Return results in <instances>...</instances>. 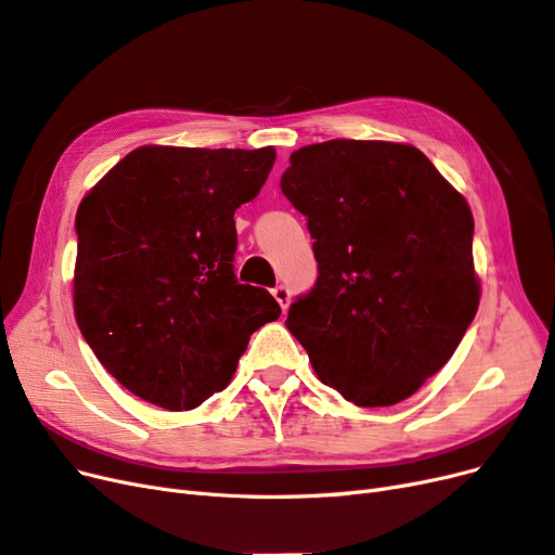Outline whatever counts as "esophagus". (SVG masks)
<instances>
[{"instance_id":"obj_1","label":"esophagus","mask_w":555,"mask_h":555,"mask_svg":"<svg viewBox=\"0 0 555 555\" xmlns=\"http://www.w3.org/2000/svg\"><path fill=\"white\" fill-rule=\"evenodd\" d=\"M272 295H274V299L279 301V307L285 311L291 307V291L285 288V285H276V288L272 291Z\"/></svg>"}]
</instances>
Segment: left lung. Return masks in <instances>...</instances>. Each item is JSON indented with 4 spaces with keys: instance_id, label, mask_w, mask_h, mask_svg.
Here are the masks:
<instances>
[{
    "instance_id": "obj_1",
    "label": "left lung",
    "mask_w": 555,
    "mask_h": 555,
    "mask_svg": "<svg viewBox=\"0 0 555 555\" xmlns=\"http://www.w3.org/2000/svg\"><path fill=\"white\" fill-rule=\"evenodd\" d=\"M281 189L309 219L318 260L315 288L285 327L346 401L413 397L479 307L468 201L417 147L389 140L301 147Z\"/></svg>"
}]
</instances>
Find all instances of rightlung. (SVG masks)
I'll return each mask as SVG.
<instances>
[{
    "label": "right lung",
    "mask_w": 555,
    "mask_h": 555,
    "mask_svg": "<svg viewBox=\"0 0 555 555\" xmlns=\"http://www.w3.org/2000/svg\"><path fill=\"white\" fill-rule=\"evenodd\" d=\"M274 147L142 145L76 214L74 311L99 362L135 397L193 410L237 371L248 338L281 315L237 283L235 209L254 201Z\"/></svg>",
    "instance_id": "add662e5"
}]
</instances>
